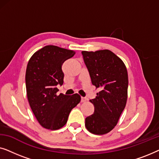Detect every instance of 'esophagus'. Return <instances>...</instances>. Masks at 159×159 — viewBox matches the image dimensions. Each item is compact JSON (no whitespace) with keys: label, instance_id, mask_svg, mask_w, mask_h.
Returning a JSON list of instances; mask_svg holds the SVG:
<instances>
[{"label":"esophagus","instance_id":"1","mask_svg":"<svg viewBox=\"0 0 159 159\" xmlns=\"http://www.w3.org/2000/svg\"><path fill=\"white\" fill-rule=\"evenodd\" d=\"M88 101V99L86 98H84V97H82L81 98V102L82 103H84V102Z\"/></svg>","mask_w":159,"mask_h":159}]
</instances>
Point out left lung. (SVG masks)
Here are the masks:
<instances>
[{
    "instance_id": "1",
    "label": "left lung",
    "mask_w": 159,
    "mask_h": 159,
    "mask_svg": "<svg viewBox=\"0 0 159 159\" xmlns=\"http://www.w3.org/2000/svg\"><path fill=\"white\" fill-rule=\"evenodd\" d=\"M91 82L101 91L90 100L94 113L85 119L87 129L104 134L117 125L127 100L128 74L125 63L109 50L82 51Z\"/></svg>"
}]
</instances>
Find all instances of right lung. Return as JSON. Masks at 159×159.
<instances>
[{"label": "right lung", "mask_w": 159, "mask_h": 159, "mask_svg": "<svg viewBox=\"0 0 159 159\" xmlns=\"http://www.w3.org/2000/svg\"><path fill=\"white\" fill-rule=\"evenodd\" d=\"M75 51L46 45L31 56L26 69L27 99L37 120L45 129L56 130L67 122L69 113L81 101L77 93L57 95L58 84L64 83L61 66Z\"/></svg>", "instance_id": "right-lung-1"}]
</instances>
